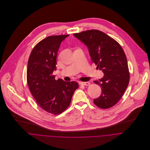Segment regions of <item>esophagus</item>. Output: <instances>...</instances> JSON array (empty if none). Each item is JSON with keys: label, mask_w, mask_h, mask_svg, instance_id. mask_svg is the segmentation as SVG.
Returning <instances> with one entry per match:
<instances>
[{"label": "esophagus", "mask_w": 150, "mask_h": 150, "mask_svg": "<svg viewBox=\"0 0 150 150\" xmlns=\"http://www.w3.org/2000/svg\"><path fill=\"white\" fill-rule=\"evenodd\" d=\"M80 84L81 85L83 86H89L90 85V83L89 82H80Z\"/></svg>", "instance_id": "1"}]
</instances>
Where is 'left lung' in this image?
<instances>
[{
    "mask_svg": "<svg viewBox=\"0 0 150 150\" xmlns=\"http://www.w3.org/2000/svg\"><path fill=\"white\" fill-rule=\"evenodd\" d=\"M87 45L92 62L104 73L94 83L102 87L100 96L93 100L100 108L108 109L121 99L128 86L129 71L126 55L116 40L97 29L73 34Z\"/></svg>",
    "mask_w": 150,
    "mask_h": 150,
    "instance_id": "8db88e82",
    "label": "left lung"
}]
</instances>
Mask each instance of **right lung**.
<instances>
[{"label": "right lung", "instance_id": "add662e5", "mask_svg": "<svg viewBox=\"0 0 150 150\" xmlns=\"http://www.w3.org/2000/svg\"><path fill=\"white\" fill-rule=\"evenodd\" d=\"M69 35L49 36L40 41L29 55L26 79L29 91L37 104L45 111L60 114L70 105L79 87L76 81L55 79L57 54L61 42Z\"/></svg>", "mask_w": 150, "mask_h": 150}]
</instances>
